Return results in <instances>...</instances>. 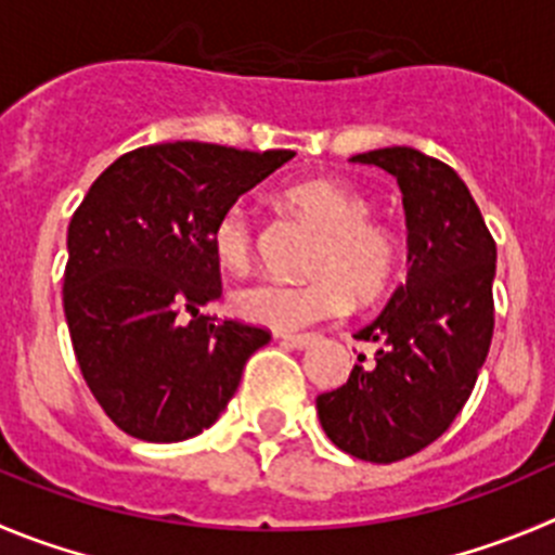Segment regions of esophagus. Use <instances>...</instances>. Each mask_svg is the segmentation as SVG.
Listing matches in <instances>:
<instances>
[{"instance_id": "1", "label": "esophagus", "mask_w": 555, "mask_h": 555, "mask_svg": "<svg viewBox=\"0 0 555 555\" xmlns=\"http://www.w3.org/2000/svg\"><path fill=\"white\" fill-rule=\"evenodd\" d=\"M279 339L284 341V345H289V348H309L314 339H318V334H276Z\"/></svg>"}]
</instances>
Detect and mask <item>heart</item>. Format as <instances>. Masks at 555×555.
I'll return each mask as SVG.
<instances>
[{
	"mask_svg": "<svg viewBox=\"0 0 555 555\" xmlns=\"http://www.w3.org/2000/svg\"><path fill=\"white\" fill-rule=\"evenodd\" d=\"M287 202L323 230L304 282L254 279L232 293V309L251 323L271 328H304L336 318L353 301H377L402 266V243L391 227L370 219V202L353 189L331 180L289 185ZM216 260L230 271H243L254 257L257 230L248 207L235 202L210 230Z\"/></svg>",
	"mask_w": 555,
	"mask_h": 555,
	"instance_id": "heart-1",
	"label": "heart"
}]
</instances>
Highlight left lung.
Listing matches in <instances>:
<instances>
[{
  "label": "left lung",
  "mask_w": 555,
  "mask_h": 555,
  "mask_svg": "<svg viewBox=\"0 0 555 555\" xmlns=\"http://www.w3.org/2000/svg\"><path fill=\"white\" fill-rule=\"evenodd\" d=\"M395 175L408 221V282L356 334L375 359L318 397L325 435L366 463H397L438 441L468 402L493 339L495 241L468 185L413 147L353 155Z\"/></svg>",
  "instance_id": "1"
}]
</instances>
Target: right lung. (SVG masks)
Listing matches in <instances>:
<instances>
[{
  "label": "right lung",
  "instance_id": "obj_1",
  "mask_svg": "<svg viewBox=\"0 0 555 555\" xmlns=\"http://www.w3.org/2000/svg\"><path fill=\"white\" fill-rule=\"evenodd\" d=\"M293 155L150 144L114 160L76 207L62 307L81 377L122 433L153 443L199 435L271 341L268 328L199 309L221 295L216 219Z\"/></svg>",
  "mask_w": 555,
  "mask_h": 555
}]
</instances>
